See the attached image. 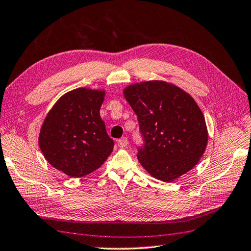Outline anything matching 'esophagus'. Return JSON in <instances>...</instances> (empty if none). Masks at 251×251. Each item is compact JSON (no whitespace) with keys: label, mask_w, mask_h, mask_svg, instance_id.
Wrapping results in <instances>:
<instances>
[{"label":"esophagus","mask_w":251,"mask_h":251,"mask_svg":"<svg viewBox=\"0 0 251 251\" xmlns=\"http://www.w3.org/2000/svg\"><path fill=\"white\" fill-rule=\"evenodd\" d=\"M127 144H129V141H127L126 137H121V139L118 140V145L122 148L127 146Z\"/></svg>","instance_id":"obj_1"}]
</instances>
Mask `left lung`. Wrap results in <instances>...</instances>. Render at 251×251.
I'll return each instance as SVG.
<instances>
[{
  "instance_id": "left-lung-1",
  "label": "left lung",
  "mask_w": 251,
  "mask_h": 251,
  "mask_svg": "<svg viewBox=\"0 0 251 251\" xmlns=\"http://www.w3.org/2000/svg\"><path fill=\"white\" fill-rule=\"evenodd\" d=\"M139 121L144 144L137 159L151 176L172 182L197 165L208 142L202 112L193 97L165 81H146L125 89Z\"/></svg>"
}]
</instances>
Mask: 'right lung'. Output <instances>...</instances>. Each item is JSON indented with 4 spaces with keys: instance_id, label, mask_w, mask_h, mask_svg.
I'll list each match as a JSON object with an SVG mask.
<instances>
[{
    "instance_id": "right-lung-1",
    "label": "right lung",
    "mask_w": 251,
    "mask_h": 251,
    "mask_svg": "<svg viewBox=\"0 0 251 251\" xmlns=\"http://www.w3.org/2000/svg\"><path fill=\"white\" fill-rule=\"evenodd\" d=\"M105 92L85 88L63 95L41 127L39 146L45 159L71 177L99 169L114 150L100 115Z\"/></svg>"
}]
</instances>
